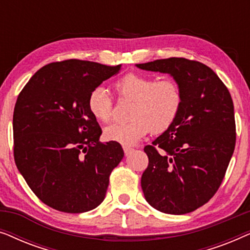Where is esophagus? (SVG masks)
I'll return each mask as SVG.
<instances>
[{
  "label": "esophagus",
  "mask_w": 250,
  "mask_h": 250,
  "mask_svg": "<svg viewBox=\"0 0 250 250\" xmlns=\"http://www.w3.org/2000/svg\"><path fill=\"white\" fill-rule=\"evenodd\" d=\"M133 151H134V149L131 148V146H124V152H125V155H126V156L131 155V153H132Z\"/></svg>",
  "instance_id": "1"
}]
</instances>
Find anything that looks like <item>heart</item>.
I'll return each instance as SVG.
<instances>
[{"label":"heart","instance_id":"obj_1","mask_svg":"<svg viewBox=\"0 0 250 250\" xmlns=\"http://www.w3.org/2000/svg\"><path fill=\"white\" fill-rule=\"evenodd\" d=\"M118 97L132 100L128 117L124 124H112L104 128L108 141L133 146L150 131L162 133L174 124L182 108L183 95L180 85L173 80H160L149 75L127 74L115 83ZM88 110L102 123L112 116V98L102 86L90 92Z\"/></svg>","mask_w":250,"mask_h":250}]
</instances>
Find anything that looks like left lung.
<instances>
[{
  "label": "left lung",
  "mask_w": 250,
  "mask_h": 250,
  "mask_svg": "<svg viewBox=\"0 0 250 250\" xmlns=\"http://www.w3.org/2000/svg\"><path fill=\"white\" fill-rule=\"evenodd\" d=\"M135 66L168 74L183 95L174 124L145 148L149 158L141 177L145 198L162 213H190L214 196L233 155L235 122L230 92L199 61L168 58Z\"/></svg>",
  "instance_id": "left-lung-1"
}]
</instances>
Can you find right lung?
I'll return each instance as SVG.
<instances>
[{"label": "right lung", "mask_w": 250, "mask_h": 250, "mask_svg": "<svg viewBox=\"0 0 250 250\" xmlns=\"http://www.w3.org/2000/svg\"><path fill=\"white\" fill-rule=\"evenodd\" d=\"M121 68L76 59L49 63L17 99V168L41 201L54 209L84 213L104 199L109 175L124 151L117 142L99 141L102 131L87 99Z\"/></svg>", "instance_id": "1"}]
</instances>
